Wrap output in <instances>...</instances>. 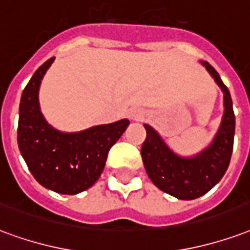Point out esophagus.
I'll return each instance as SVG.
<instances>
[{
    "label": "esophagus",
    "instance_id": "esophagus-1",
    "mask_svg": "<svg viewBox=\"0 0 250 250\" xmlns=\"http://www.w3.org/2000/svg\"><path fill=\"white\" fill-rule=\"evenodd\" d=\"M143 112H142V111H139V110H131L130 111V118L131 119H142V118H143Z\"/></svg>",
    "mask_w": 250,
    "mask_h": 250
}]
</instances>
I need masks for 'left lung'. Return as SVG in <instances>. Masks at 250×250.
I'll return each mask as SVG.
<instances>
[{"label": "left lung", "instance_id": "1", "mask_svg": "<svg viewBox=\"0 0 250 250\" xmlns=\"http://www.w3.org/2000/svg\"><path fill=\"white\" fill-rule=\"evenodd\" d=\"M224 92V115L212 143L191 158H182L164 143L162 136L144 125L147 138L142 159L147 175L159 189L180 200H193L210 191L227 172L233 151L234 112L228 87L208 62H201Z\"/></svg>", "mask_w": 250, "mask_h": 250}]
</instances>
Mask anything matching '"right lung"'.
I'll list each match as a JSON object with an SVG mask.
<instances>
[{
    "label": "right lung",
    "instance_id": "obj_1",
    "mask_svg": "<svg viewBox=\"0 0 250 250\" xmlns=\"http://www.w3.org/2000/svg\"><path fill=\"white\" fill-rule=\"evenodd\" d=\"M50 58L37 70L22 92L17 140L29 171L41 186L62 195H77L95 184L108 151L130 125L122 119L81 132H61L40 110L38 90L53 63Z\"/></svg>",
    "mask_w": 250,
    "mask_h": 250
}]
</instances>
